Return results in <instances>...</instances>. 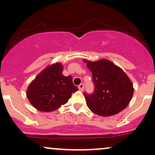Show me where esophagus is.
Returning <instances> with one entry per match:
<instances>
[{
    "label": "esophagus",
    "mask_w": 155,
    "mask_h": 155,
    "mask_svg": "<svg viewBox=\"0 0 155 155\" xmlns=\"http://www.w3.org/2000/svg\"><path fill=\"white\" fill-rule=\"evenodd\" d=\"M84 84H80L79 85V90L80 91L82 92L84 90Z\"/></svg>",
    "instance_id": "obj_1"
}]
</instances>
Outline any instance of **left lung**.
<instances>
[{
	"label": "left lung",
	"instance_id": "1",
	"mask_svg": "<svg viewBox=\"0 0 155 155\" xmlns=\"http://www.w3.org/2000/svg\"><path fill=\"white\" fill-rule=\"evenodd\" d=\"M92 74L95 91L91 95L84 94L90 111L101 117L117 114L128 106L134 88L125 72L109 60L97 61L83 60Z\"/></svg>",
	"mask_w": 155,
	"mask_h": 155
}]
</instances>
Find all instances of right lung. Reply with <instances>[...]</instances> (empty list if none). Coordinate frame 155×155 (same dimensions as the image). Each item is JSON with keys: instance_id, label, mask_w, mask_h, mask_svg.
<instances>
[{"instance_id": "1", "label": "right lung", "mask_w": 155, "mask_h": 155, "mask_svg": "<svg viewBox=\"0 0 155 155\" xmlns=\"http://www.w3.org/2000/svg\"><path fill=\"white\" fill-rule=\"evenodd\" d=\"M63 65L55 63L47 65L35 76L27 89V97L41 112L55 111L68 101L73 92L79 90L71 76L63 74Z\"/></svg>"}]
</instances>
